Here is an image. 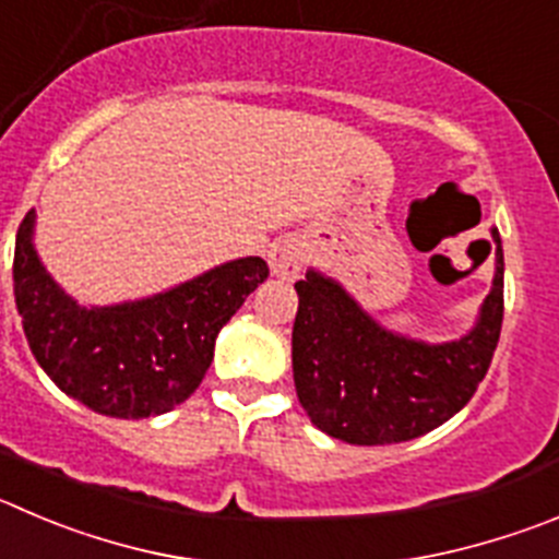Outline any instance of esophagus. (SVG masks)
I'll use <instances>...</instances> for the list:
<instances>
[{
  "mask_svg": "<svg viewBox=\"0 0 559 559\" xmlns=\"http://www.w3.org/2000/svg\"><path fill=\"white\" fill-rule=\"evenodd\" d=\"M306 262H309V250L304 239L284 237L270 248V270L281 278H297Z\"/></svg>",
  "mask_w": 559,
  "mask_h": 559,
  "instance_id": "34e87169",
  "label": "esophagus"
}]
</instances>
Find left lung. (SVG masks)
<instances>
[{
  "label": "left lung",
  "mask_w": 559,
  "mask_h": 559,
  "mask_svg": "<svg viewBox=\"0 0 559 559\" xmlns=\"http://www.w3.org/2000/svg\"><path fill=\"white\" fill-rule=\"evenodd\" d=\"M497 275L468 336L425 344L383 331L336 281L309 270L292 328L297 400L328 436L358 447L400 444L436 430L474 397L491 367L504 317L499 231Z\"/></svg>",
  "instance_id": "8db88e82"
}]
</instances>
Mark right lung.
Instances as JSON below:
<instances>
[{
    "mask_svg": "<svg viewBox=\"0 0 559 559\" xmlns=\"http://www.w3.org/2000/svg\"><path fill=\"white\" fill-rule=\"evenodd\" d=\"M33 223L27 212L13 255L29 350L68 397L115 419H148L185 403L212 364L221 328L270 275L264 259L248 255L138 304L85 309L44 270Z\"/></svg>",
    "mask_w": 559,
    "mask_h": 559,
    "instance_id": "1",
    "label": "right lung"
}]
</instances>
